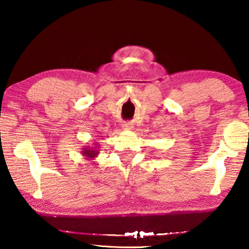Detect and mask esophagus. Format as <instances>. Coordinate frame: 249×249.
I'll return each instance as SVG.
<instances>
[{"label":"esophagus","instance_id":"obj_1","mask_svg":"<svg viewBox=\"0 0 249 249\" xmlns=\"http://www.w3.org/2000/svg\"><path fill=\"white\" fill-rule=\"evenodd\" d=\"M122 127H123L124 130H132L134 128V125H133V123H130V122H126V123H124Z\"/></svg>","mask_w":249,"mask_h":249}]
</instances>
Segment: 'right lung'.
Listing matches in <instances>:
<instances>
[{
	"instance_id": "obj_1",
	"label": "right lung",
	"mask_w": 249,
	"mask_h": 249,
	"mask_svg": "<svg viewBox=\"0 0 249 249\" xmlns=\"http://www.w3.org/2000/svg\"><path fill=\"white\" fill-rule=\"evenodd\" d=\"M92 146H82L81 148V155L84 157V159L88 160H93L94 158L98 157L100 153L99 149V142H94L91 144Z\"/></svg>"
}]
</instances>
